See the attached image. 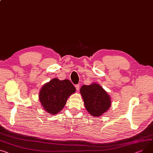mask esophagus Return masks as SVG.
Here are the masks:
<instances>
[{"label":"esophagus","instance_id":"esophagus-1","mask_svg":"<svg viewBox=\"0 0 153 153\" xmlns=\"http://www.w3.org/2000/svg\"><path fill=\"white\" fill-rule=\"evenodd\" d=\"M75 87H76V90H79V87H80L79 84H76V85H75Z\"/></svg>","mask_w":153,"mask_h":153}]
</instances>
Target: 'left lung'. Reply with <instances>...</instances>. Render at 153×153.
<instances>
[{
  "label": "left lung",
  "mask_w": 153,
  "mask_h": 153,
  "mask_svg": "<svg viewBox=\"0 0 153 153\" xmlns=\"http://www.w3.org/2000/svg\"><path fill=\"white\" fill-rule=\"evenodd\" d=\"M80 93L87 111L92 116L103 115L111 107L110 96L98 84L84 85L80 89Z\"/></svg>",
  "instance_id": "1"
}]
</instances>
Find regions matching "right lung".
Returning a JSON list of instances; mask_svg holds the SVG:
<instances>
[{
	"mask_svg": "<svg viewBox=\"0 0 153 153\" xmlns=\"http://www.w3.org/2000/svg\"><path fill=\"white\" fill-rule=\"evenodd\" d=\"M75 91L76 88L70 80L53 78L40 88L39 99L44 109L54 116L63 109L69 97Z\"/></svg>",
	"mask_w": 153,
	"mask_h": 153,
	"instance_id": "obj_1",
	"label": "right lung"
}]
</instances>
